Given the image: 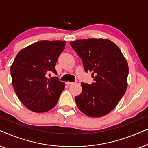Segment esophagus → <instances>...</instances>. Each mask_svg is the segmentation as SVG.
I'll return each mask as SVG.
<instances>
[{
  "instance_id": "34e87169",
  "label": "esophagus",
  "mask_w": 148,
  "mask_h": 148,
  "mask_svg": "<svg viewBox=\"0 0 148 148\" xmlns=\"http://www.w3.org/2000/svg\"><path fill=\"white\" fill-rule=\"evenodd\" d=\"M75 84V82H66V84L68 85V86H70V85H73V84Z\"/></svg>"
}]
</instances>
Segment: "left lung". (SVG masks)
<instances>
[{"label": "left lung", "instance_id": "1", "mask_svg": "<svg viewBox=\"0 0 148 148\" xmlns=\"http://www.w3.org/2000/svg\"><path fill=\"white\" fill-rule=\"evenodd\" d=\"M70 45L82 58L86 72L92 71L94 82L82 83L75 96L78 108L87 116L101 117L118 104L127 88L128 64L119 48L107 39L79 40Z\"/></svg>", "mask_w": 148, "mask_h": 148}]
</instances>
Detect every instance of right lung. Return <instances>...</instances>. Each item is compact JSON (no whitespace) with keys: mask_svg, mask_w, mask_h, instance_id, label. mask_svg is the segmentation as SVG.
<instances>
[{"mask_svg":"<svg viewBox=\"0 0 148 148\" xmlns=\"http://www.w3.org/2000/svg\"><path fill=\"white\" fill-rule=\"evenodd\" d=\"M64 41L44 40L23 48L11 66L12 84L18 98L35 112L51 110L57 104L64 83L57 77L47 78L50 73L57 74L55 65L65 48Z\"/></svg>","mask_w":148,"mask_h":148,"instance_id":"1","label":"right lung"}]
</instances>
